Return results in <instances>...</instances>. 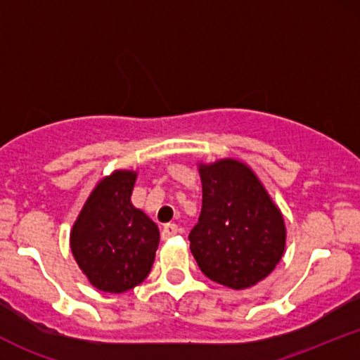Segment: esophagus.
I'll list each match as a JSON object with an SVG mask.
<instances>
[{"label": "esophagus", "mask_w": 360, "mask_h": 360, "mask_svg": "<svg viewBox=\"0 0 360 360\" xmlns=\"http://www.w3.org/2000/svg\"><path fill=\"white\" fill-rule=\"evenodd\" d=\"M177 232H179L177 225H174V223H167V225L162 229V233H160V237H162V240H169V238L177 235Z\"/></svg>", "instance_id": "obj_1"}]
</instances>
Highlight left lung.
Masks as SVG:
<instances>
[{"mask_svg":"<svg viewBox=\"0 0 360 360\" xmlns=\"http://www.w3.org/2000/svg\"><path fill=\"white\" fill-rule=\"evenodd\" d=\"M203 205L189 233L198 266L206 278L247 289L271 274L286 247L279 206L252 169L237 159L198 162Z\"/></svg>","mask_w":360,"mask_h":360,"instance_id":"1","label":"left lung"}]
</instances>
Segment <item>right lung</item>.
I'll return each instance as SVG.
<instances>
[{"mask_svg":"<svg viewBox=\"0 0 360 360\" xmlns=\"http://www.w3.org/2000/svg\"><path fill=\"white\" fill-rule=\"evenodd\" d=\"M137 171L117 169L94 186L74 221L71 250L82 274L103 292H125L147 278L159 229L131 205Z\"/></svg>","mask_w":360,"mask_h":360,"instance_id":"right-lung-1","label":"right lung"}]
</instances>
